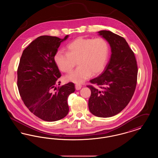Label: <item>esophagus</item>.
<instances>
[{
    "mask_svg": "<svg viewBox=\"0 0 158 158\" xmlns=\"http://www.w3.org/2000/svg\"><path fill=\"white\" fill-rule=\"evenodd\" d=\"M82 88V85H79V84H76L75 88L76 90H80Z\"/></svg>",
    "mask_w": 158,
    "mask_h": 158,
    "instance_id": "34e87169",
    "label": "esophagus"
}]
</instances>
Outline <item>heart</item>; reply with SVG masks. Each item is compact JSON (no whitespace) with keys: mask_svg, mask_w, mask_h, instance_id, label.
<instances>
[{"mask_svg":"<svg viewBox=\"0 0 158 158\" xmlns=\"http://www.w3.org/2000/svg\"><path fill=\"white\" fill-rule=\"evenodd\" d=\"M109 57V46L102 38L95 39L79 37L67 45V53L59 50L54 55V61L60 71L68 73L66 81L81 83L91 75H96L104 69Z\"/></svg>","mask_w":158,"mask_h":158,"instance_id":"1","label":"heart"}]
</instances>
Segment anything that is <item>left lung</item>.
Here are the masks:
<instances>
[{"mask_svg":"<svg viewBox=\"0 0 158 158\" xmlns=\"http://www.w3.org/2000/svg\"><path fill=\"white\" fill-rule=\"evenodd\" d=\"M111 47V58L104 70L88 85L91 91L88 106L98 117H110L120 113L132 98L137 84L135 56L126 40L110 31L98 32Z\"/></svg>","mask_w":158,"mask_h":158,"instance_id":"8db88e82","label":"left lung"}]
</instances>
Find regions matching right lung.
<instances>
[{
    "label": "right lung",
    "instance_id": "add662e5",
    "mask_svg": "<svg viewBox=\"0 0 158 158\" xmlns=\"http://www.w3.org/2000/svg\"><path fill=\"white\" fill-rule=\"evenodd\" d=\"M61 39L48 35L32 41L23 51L18 68L17 85L20 96L31 113L46 121H55L69 113L68 98L75 90V84L69 82L56 87L60 82L59 68L54 61Z\"/></svg>",
    "mask_w": 158,
    "mask_h": 158
}]
</instances>
